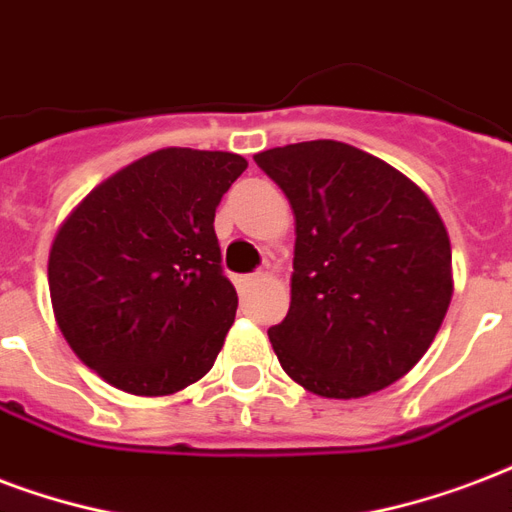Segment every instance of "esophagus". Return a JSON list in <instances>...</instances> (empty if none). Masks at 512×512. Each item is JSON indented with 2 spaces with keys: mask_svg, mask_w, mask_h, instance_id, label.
<instances>
[{
  "mask_svg": "<svg viewBox=\"0 0 512 512\" xmlns=\"http://www.w3.org/2000/svg\"><path fill=\"white\" fill-rule=\"evenodd\" d=\"M257 276H244V279H239V287H249V284H255Z\"/></svg>",
  "mask_w": 512,
  "mask_h": 512,
  "instance_id": "esophagus-1",
  "label": "esophagus"
}]
</instances>
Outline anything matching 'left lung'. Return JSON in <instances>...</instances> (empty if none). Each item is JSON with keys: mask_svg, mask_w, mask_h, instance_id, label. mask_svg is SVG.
I'll return each mask as SVG.
<instances>
[{"mask_svg": "<svg viewBox=\"0 0 512 512\" xmlns=\"http://www.w3.org/2000/svg\"><path fill=\"white\" fill-rule=\"evenodd\" d=\"M295 214L290 311L268 330L284 373L330 400L403 378L454 295L451 241L427 193L333 139L257 152Z\"/></svg>", "mask_w": 512, "mask_h": 512, "instance_id": "left-lung-1", "label": "left lung"}]
</instances>
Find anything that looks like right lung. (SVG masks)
I'll list each match as a JSON object with an SVG mask.
<instances>
[{
	"mask_svg": "<svg viewBox=\"0 0 512 512\" xmlns=\"http://www.w3.org/2000/svg\"><path fill=\"white\" fill-rule=\"evenodd\" d=\"M244 169L236 152L155 150L61 222L48 257L53 314L107 384L166 397L212 370L239 306L214 212Z\"/></svg>",
	"mask_w": 512,
	"mask_h": 512,
	"instance_id": "add662e5",
	"label": "right lung"
}]
</instances>
